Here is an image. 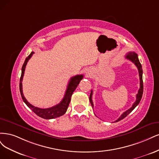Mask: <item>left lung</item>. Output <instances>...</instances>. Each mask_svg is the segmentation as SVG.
<instances>
[{
    "mask_svg": "<svg viewBox=\"0 0 159 159\" xmlns=\"http://www.w3.org/2000/svg\"><path fill=\"white\" fill-rule=\"evenodd\" d=\"M125 58L127 59H129V61H131V62L134 63L135 66L138 69V71H139V80H140V88L138 90V93L136 95V100L135 102L133 104V106H131V108H129V110H127V111H125V112L123 113L121 116L117 119L116 122L119 121L121 120H123L124 118L128 115L131 112L135 109V107L139 104V102L141 101V99L142 98V95H143V69H142V66L141 64L139 62V60L138 59V55L135 52H129L127 54V55L125 56ZM92 96H93V90H91V93L89 97V100H90V102L92 105V107H94V104L93 102V100H92Z\"/></svg>",
    "mask_w": 159,
    "mask_h": 159,
    "instance_id": "1",
    "label": "left lung"
}]
</instances>
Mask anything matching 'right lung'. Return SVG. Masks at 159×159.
I'll return each instance as SVG.
<instances>
[{
	"label": "right lung",
	"mask_w": 159,
	"mask_h": 159,
	"mask_svg": "<svg viewBox=\"0 0 159 159\" xmlns=\"http://www.w3.org/2000/svg\"><path fill=\"white\" fill-rule=\"evenodd\" d=\"M34 53V52H32V53H30L26 58H25V60L24 61L22 68V74L20 79V94H21L22 98L24 102V103L27 105V106L29 107V108L31 109L34 113L36 115H38V116L46 120L56 118V117H60L61 116H63V114H65L66 110H67L68 106L70 102L71 96H72L73 92L76 89V87H77L80 80L83 79V75H76L75 76H73L72 78H70L69 83L67 85V88H66L65 96L63 97V100H61V102L59 104L55 105V106H53L52 107H49V108H45V109H42V108H39V107H35L32 106L31 104H30L27 101V100L25 98V97L23 94V92H22V83L25 69V66L27 65L28 60L31 58V57Z\"/></svg>",
	"instance_id": "add662e5"
}]
</instances>
